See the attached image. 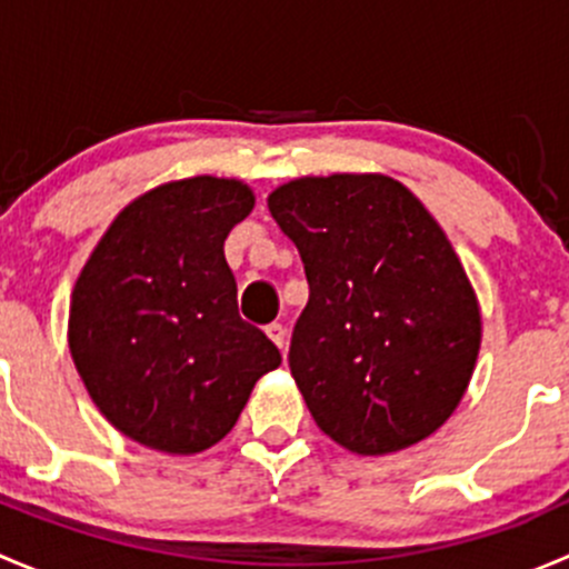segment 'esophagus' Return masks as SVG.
Instances as JSON below:
<instances>
[{
	"label": "esophagus",
	"mask_w": 569,
	"mask_h": 569,
	"mask_svg": "<svg viewBox=\"0 0 569 569\" xmlns=\"http://www.w3.org/2000/svg\"><path fill=\"white\" fill-rule=\"evenodd\" d=\"M267 336L272 338V343L278 349H286V327L278 325V321H272V325H267Z\"/></svg>",
	"instance_id": "34e87169"
}]
</instances>
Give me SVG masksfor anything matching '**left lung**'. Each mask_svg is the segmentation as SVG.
<instances>
[{"label":"left lung","mask_w":569,"mask_h":569,"mask_svg":"<svg viewBox=\"0 0 569 569\" xmlns=\"http://www.w3.org/2000/svg\"><path fill=\"white\" fill-rule=\"evenodd\" d=\"M308 306L289 366L313 421L355 455H391L449 421L473 375V286L421 200L380 173L295 178L269 194Z\"/></svg>","instance_id":"obj_1"}]
</instances>
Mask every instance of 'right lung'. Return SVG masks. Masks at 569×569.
<instances>
[{
    "mask_svg": "<svg viewBox=\"0 0 569 569\" xmlns=\"http://www.w3.org/2000/svg\"><path fill=\"white\" fill-rule=\"evenodd\" d=\"M256 198L194 176L131 200L79 272L68 347L118 432L168 455L220 443L280 352L239 317L226 239Z\"/></svg>",
    "mask_w": 569,
    "mask_h": 569,
    "instance_id": "1",
    "label": "right lung"
}]
</instances>
